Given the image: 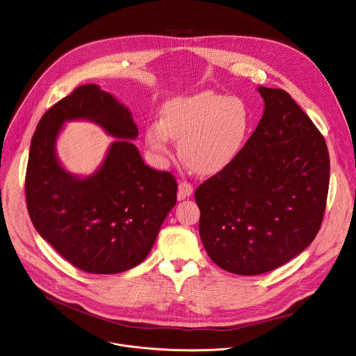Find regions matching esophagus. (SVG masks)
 Listing matches in <instances>:
<instances>
[{
    "instance_id": "obj_1",
    "label": "esophagus",
    "mask_w": 356,
    "mask_h": 356,
    "mask_svg": "<svg viewBox=\"0 0 356 356\" xmlns=\"http://www.w3.org/2000/svg\"><path fill=\"white\" fill-rule=\"evenodd\" d=\"M193 194H194V188H193V186H191L190 183L181 181V183L179 184V193H177V199H179V200H183V199H186V197H190Z\"/></svg>"
}]
</instances>
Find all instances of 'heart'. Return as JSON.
<instances>
[{
	"instance_id": "obj_1",
	"label": "heart",
	"mask_w": 356,
	"mask_h": 356,
	"mask_svg": "<svg viewBox=\"0 0 356 356\" xmlns=\"http://www.w3.org/2000/svg\"><path fill=\"white\" fill-rule=\"evenodd\" d=\"M252 129V113L244 99L213 91L169 99L161 120L147 124L145 140L168 156L172 139L179 140L183 161L197 173L228 169L243 153Z\"/></svg>"
}]
</instances>
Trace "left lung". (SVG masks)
<instances>
[{
    "mask_svg": "<svg viewBox=\"0 0 356 356\" xmlns=\"http://www.w3.org/2000/svg\"><path fill=\"white\" fill-rule=\"evenodd\" d=\"M265 109L243 153L200 184L199 235L211 261L240 276L262 275L316 236L329 188L323 136L292 97L258 87Z\"/></svg>",
    "mask_w": 356,
    "mask_h": 356,
    "instance_id": "left-lung-1",
    "label": "left lung"
}]
</instances>
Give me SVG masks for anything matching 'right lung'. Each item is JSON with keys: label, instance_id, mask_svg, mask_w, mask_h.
Wrapping results in <instances>:
<instances>
[{"label": "right lung", "instance_id": "1", "mask_svg": "<svg viewBox=\"0 0 356 356\" xmlns=\"http://www.w3.org/2000/svg\"><path fill=\"white\" fill-rule=\"evenodd\" d=\"M99 124L117 139L88 177L68 172L55 145L68 120ZM138 127L127 106L97 84H84L50 108L33 136L26 173L30 218L42 238L87 273L116 275L150 252L176 204L177 183L147 166L138 147Z\"/></svg>", "mask_w": 356, "mask_h": 356}]
</instances>
